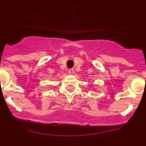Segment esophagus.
<instances>
[{
	"label": "esophagus",
	"mask_w": 146,
	"mask_h": 146,
	"mask_svg": "<svg viewBox=\"0 0 146 146\" xmlns=\"http://www.w3.org/2000/svg\"><path fill=\"white\" fill-rule=\"evenodd\" d=\"M69 73L70 74H74V70L73 69H69Z\"/></svg>",
	"instance_id": "34e87169"
}]
</instances>
